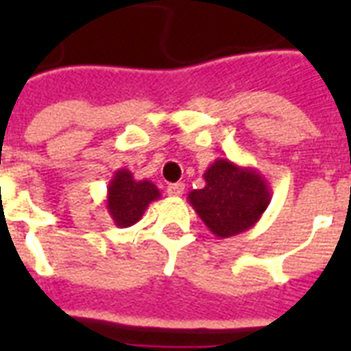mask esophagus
I'll return each mask as SVG.
<instances>
[{"mask_svg": "<svg viewBox=\"0 0 351 351\" xmlns=\"http://www.w3.org/2000/svg\"><path fill=\"white\" fill-rule=\"evenodd\" d=\"M184 191H186V186H184V184H180V182H176V184H169V186H167V195H169V197H182V195H184Z\"/></svg>", "mask_w": 351, "mask_h": 351, "instance_id": "esophagus-1", "label": "esophagus"}]
</instances>
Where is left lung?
<instances>
[{
  "mask_svg": "<svg viewBox=\"0 0 351 351\" xmlns=\"http://www.w3.org/2000/svg\"><path fill=\"white\" fill-rule=\"evenodd\" d=\"M206 186L193 189L187 200L219 239H230L251 230L271 202L264 176L230 158H217L204 173Z\"/></svg>",
  "mask_w": 351,
  "mask_h": 351,
  "instance_id": "1",
  "label": "left lung"
}]
</instances>
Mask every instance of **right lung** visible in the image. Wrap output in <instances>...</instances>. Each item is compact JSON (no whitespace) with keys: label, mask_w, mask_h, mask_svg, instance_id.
Listing matches in <instances>:
<instances>
[{"label":"right lung","mask_w":351,"mask_h":351,"mask_svg":"<svg viewBox=\"0 0 351 351\" xmlns=\"http://www.w3.org/2000/svg\"><path fill=\"white\" fill-rule=\"evenodd\" d=\"M162 197L151 180H136L129 169H118L107 187L106 208L118 228H131L142 219L149 204Z\"/></svg>","instance_id":"obj_1"}]
</instances>
